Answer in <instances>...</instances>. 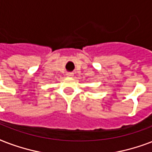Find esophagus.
Masks as SVG:
<instances>
[{"instance_id":"obj_1","label":"esophagus","mask_w":152,"mask_h":152,"mask_svg":"<svg viewBox=\"0 0 152 152\" xmlns=\"http://www.w3.org/2000/svg\"><path fill=\"white\" fill-rule=\"evenodd\" d=\"M66 76H67V77H72L73 75H74V73H72V72H67L66 73Z\"/></svg>"}]
</instances>
